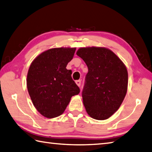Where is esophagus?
I'll return each instance as SVG.
<instances>
[{
	"label": "esophagus",
	"mask_w": 152,
	"mask_h": 152,
	"mask_svg": "<svg viewBox=\"0 0 152 152\" xmlns=\"http://www.w3.org/2000/svg\"><path fill=\"white\" fill-rule=\"evenodd\" d=\"M75 83H76V84L77 85V86H78V87H80V86H81V80H77V81H75Z\"/></svg>",
	"instance_id": "34e87169"
}]
</instances>
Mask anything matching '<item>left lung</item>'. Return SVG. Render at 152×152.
<instances>
[{
    "label": "left lung",
    "instance_id": "left-lung-1",
    "mask_svg": "<svg viewBox=\"0 0 152 152\" xmlns=\"http://www.w3.org/2000/svg\"><path fill=\"white\" fill-rule=\"evenodd\" d=\"M76 53L88 67L82 91L86 111L94 119H107L118 110L126 94L127 69L106 48H81Z\"/></svg>",
    "mask_w": 152,
    "mask_h": 152
}]
</instances>
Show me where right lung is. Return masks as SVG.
<instances>
[{"label": "right lung", "instance_id": "1", "mask_svg": "<svg viewBox=\"0 0 152 152\" xmlns=\"http://www.w3.org/2000/svg\"><path fill=\"white\" fill-rule=\"evenodd\" d=\"M75 50L58 48L45 51L34 59L28 69V93L36 110L48 118L64 113L71 97L80 92L72 72L66 69Z\"/></svg>", "mask_w": 152, "mask_h": 152}]
</instances>
